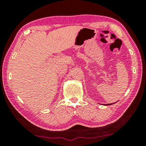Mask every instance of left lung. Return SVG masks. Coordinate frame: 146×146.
<instances>
[{
  "label": "left lung",
  "mask_w": 146,
  "mask_h": 146,
  "mask_svg": "<svg viewBox=\"0 0 146 146\" xmlns=\"http://www.w3.org/2000/svg\"><path fill=\"white\" fill-rule=\"evenodd\" d=\"M115 103H114V104H115ZM111 104H106V105H107V106L108 105V106H109V105H111Z\"/></svg>",
  "instance_id": "8db88e82"
}]
</instances>
